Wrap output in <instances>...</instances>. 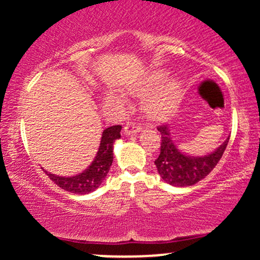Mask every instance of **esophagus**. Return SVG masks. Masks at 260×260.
<instances>
[{"label":"esophagus","mask_w":260,"mask_h":260,"mask_svg":"<svg viewBox=\"0 0 260 260\" xmlns=\"http://www.w3.org/2000/svg\"><path fill=\"white\" fill-rule=\"evenodd\" d=\"M142 129V126L137 122H128V123L124 126V134L126 136H132V134H136L140 132Z\"/></svg>","instance_id":"34e87169"}]
</instances>
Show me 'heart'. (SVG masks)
I'll use <instances>...</instances> for the list:
<instances>
[{
    "label": "heart",
    "instance_id": "b5f03b06",
    "mask_svg": "<svg viewBox=\"0 0 260 260\" xmlns=\"http://www.w3.org/2000/svg\"><path fill=\"white\" fill-rule=\"evenodd\" d=\"M166 78V74L161 71L154 72L149 78L145 80L143 84L132 89V92L136 95H144L148 91L159 86ZM182 95L181 83L177 80L172 79L166 82L162 86H160L156 91H154L150 96L148 98L144 104V110L150 117L153 118H162L174 110L177 105ZM106 103L115 104V105H122L123 99L118 95L110 92L106 96Z\"/></svg>",
    "mask_w": 260,
    "mask_h": 260
}]
</instances>
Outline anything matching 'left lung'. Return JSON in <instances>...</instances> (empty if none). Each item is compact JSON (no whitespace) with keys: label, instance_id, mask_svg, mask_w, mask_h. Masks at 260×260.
Wrapping results in <instances>:
<instances>
[{"label":"left lung","instance_id":"1","mask_svg":"<svg viewBox=\"0 0 260 260\" xmlns=\"http://www.w3.org/2000/svg\"><path fill=\"white\" fill-rule=\"evenodd\" d=\"M161 134L160 154L155 160L157 172L166 183L176 187L193 186L213 171L222 157L230 137L211 154L205 156H188L178 150L170 136L168 124L157 127Z\"/></svg>","mask_w":260,"mask_h":260}]
</instances>
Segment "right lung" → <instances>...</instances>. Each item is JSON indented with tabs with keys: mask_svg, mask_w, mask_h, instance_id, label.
<instances>
[{
	"mask_svg": "<svg viewBox=\"0 0 260 260\" xmlns=\"http://www.w3.org/2000/svg\"><path fill=\"white\" fill-rule=\"evenodd\" d=\"M121 128L122 127L118 124V126L109 127L104 131L96 156L91 165L82 174L73 176V177H61V176L52 175L46 171L45 174L58 187L67 192L76 193V194H86V193L92 192L105 180L107 172L111 168L113 160V142L121 138Z\"/></svg>",
	"mask_w": 260,
	"mask_h": 260,
	"instance_id": "obj_1",
	"label": "right lung"
}]
</instances>
